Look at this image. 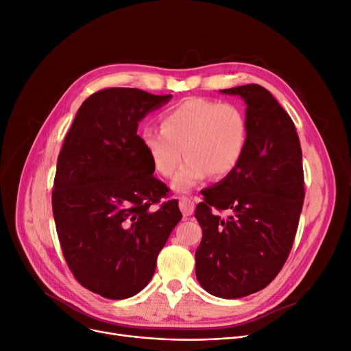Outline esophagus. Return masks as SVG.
I'll use <instances>...</instances> for the list:
<instances>
[{
	"label": "esophagus",
	"mask_w": 351,
	"mask_h": 351,
	"mask_svg": "<svg viewBox=\"0 0 351 351\" xmlns=\"http://www.w3.org/2000/svg\"><path fill=\"white\" fill-rule=\"evenodd\" d=\"M179 208H180L183 216L188 217V216H191V215L193 213V210H195V200L191 199V197H180V200H179Z\"/></svg>",
	"instance_id": "34e87169"
}]
</instances>
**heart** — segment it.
Masks as SVG:
<instances>
[{
  "instance_id": "b5f03b06",
  "label": "heart",
  "mask_w": 351,
  "mask_h": 351,
  "mask_svg": "<svg viewBox=\"0 0 351 351\" xmlns=\"http://www.w3.org/2000/svg\"><path fill=\"white\" fill-rule=\"evenodd\" d=\"M141 139L155 169L171 178L183 159L172 188L185 192L209 175L222 179L241 162L247 126L242 110L232 104H219L205 98H189L160 117V129L145 128Z\"/></svg>"
}]
</instances>
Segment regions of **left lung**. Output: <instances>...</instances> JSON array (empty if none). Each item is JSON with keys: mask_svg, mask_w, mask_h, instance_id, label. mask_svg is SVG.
<instances>
[{"mask_svg": "<svg viewBox=\"0 0 351 351\" xmlns=\"http://www.w3.org/2000/svg\"><path fill=\"white\" fill-rule=\"evenodd\" d=\"M220 92L245 101L247 141L236 169L202 192L196 278L213 296L239 299L282 270L299 225L304 176L296 126L270 92L257 84ZM223 210L228 217L218 215Z\"/></svg>", "mask_w": 351, "mask_h": 351, "instance_id": "1", "label": "left lung"}]
</instances>
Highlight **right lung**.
Here are the masks:
<instances>
[{
  "label": "right lung",
  "instance_id": "1",
  "mask_svg": "<svg viewBox=\"0 0 351 351\" xmlns=\"http://www.w3.org/2000/svg\"><path fill=\"white\" fill-rule=\"evenodd\" d=\"M172 95L108 88L78 109L53 180L52 212L75 279L102 298L135 296L151 282L156 257L182 219L136 135L139 122Z\"/></svg>",
  "mask_w": 351,
  "mask_h": 351
}]
</instances>
